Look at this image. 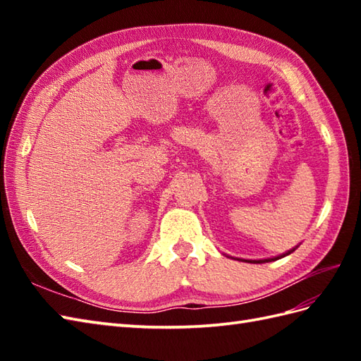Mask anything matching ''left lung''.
Listing matches in <instances>:
<instances>
[{
	"label": "left lung",
	"mask_w": 361,
	"mask_h": 361,
	"mask_svg": "<svg viewBox=\"0 0 361 361\" xmlns=\"http://www.w3.org/2000/svg\"><path fill=\"white\" fill-rule=\"evenodd\" d=\"M299 247V245H296L295 248H291V250H288V251H286V252H282V255H279V256H276V257H268V259H259V260H251V259H237V260H243V262H248V264H265V262H273V260H278V259H281V257H286V256H288V255H291V252H293L296 248ZM234 259V257H233Z\"/></svg>",
	"instance_id": "8db88e82"
}]
</instances>
